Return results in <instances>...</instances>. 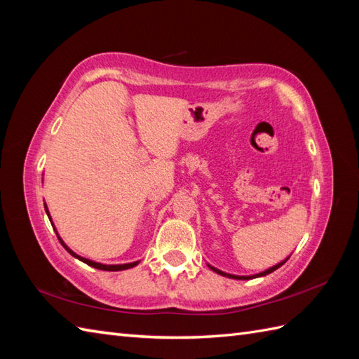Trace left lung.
<instances>
[{
	"instance_id": "8db88e82",
	"label": "left lung",
	"mask_w": 359,
	"mask_h": 359,
	"mask_svg": "<svg viewBox=\"0 0 359 359\" xmlns=\"http://www.w3.org/2000/svg\"><path fill=\"white\" fill-rule=\"evenodd\" d=\"M288 261V257L287 259H284V261L282 262H279V264H276V265H273L271 269H269V270H265V271H261V273H257V274H253V276H236V274H230V273H225V271H220V270H217L216 266H212V265H208L210 269L212 270V271H216L217 274H220V276H226V278H231V279H242V280H247V279H253V278H261V276H265V274H270V273H273L274 270H278L279 266H282L284 265L285 262Z\"/></svg>"
}]
</instances>
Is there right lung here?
<instances>
[{
	"label": "right lung",
	"instance_id": "right-lung-1",
	"mask_svg": "<svg viewBox=\"0 0 359 359\" xmlns=\"http://www.w3.org/2000/svg\"><path fill=\"white\" fill-rule=\"evenodd\" d=\"M44 210H46V212H48V216H49V210H48V207H46L44 205ZM49 220H50V216H49ZM52 224V222H50ZM53 226V225H52ZM53 230H55V228H53ZM58 236V234H57ZM58 241H60V243H62V245L66 248V251L67 253H71L74 257H77L79 261H81V262H85V264H88V265H90V266H94V269H98V270H104V271H121V270H128V269H133V266H135L137 264H139V261H135V262H129V264H118V265H106V264H100V262H94V261H90V259H86V257H81V256H79L77 253H74V251L66 245V243L63 242V239L60 238L58 236Z\"/></svg>",
	"mask_w": 359,
	"mask_h": 359
}]
</instances>
